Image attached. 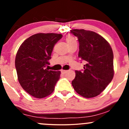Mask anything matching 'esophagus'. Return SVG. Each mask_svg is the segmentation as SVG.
Segmentation results:
<instances>
[{
    "mask_svg": "<svg viewBox=\"0 0 129 129\" xmlns=\"http://www.w3.org/2000/svg\"><path fill=\"white\" fill-rule=\"evenodd\" d=\"M67 72V70H62L61 73L62 74H66Z\"/></svg>",
    "mask_w": 129,
    "mask_h": 129,
    "instance_id": "esophagus-1",
    "label": "esophagus"
}]
</instances>
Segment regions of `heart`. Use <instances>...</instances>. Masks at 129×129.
<instances>
[{"label":"heart","mask_w":129,"mask_h":129,"mask_svg":"<svg viewBox=\"0 0 129 129\" xmlns=\"http://www.w3.org/2000/svg\"><path fill=\"white\" fill-rule=\"evenodd\" d=\"M66 41H67V44H70V43L74 42V41H76V40H75L74 37L69 35V36H68L67 37Z\"/></svg>","instance_id":"1"}]
</instances>
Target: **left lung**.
<instances>
[{"mask_svg": "<svg viewBox=\"0 0 129 129\" xmlns=\"http://www.w3.org/2000/svg\"><path fill=\"white\" fill-rule=\"evenodd\" d=\"M79 44L78 57L85 62L84 70L75 71L72 82L74 89L82 96L99 95L113 78V53L110 44L96 33L85 29H72Z\"/></svg>", "mask_w": 129, "mask_h": 129, "instance_id": "8db88e82", "label": "left lung"}]
</instances>
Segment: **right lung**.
Segmentation results:
<instances>
[{
    "label": "right lung",
    "mask_w": 129,
    "mask_h": 129,
    "mask_svg": "<svg viewBox=\"0 0 129 129\" xmlns=\"http://www.w3.org/2000/svg\"><path fill=\"white\" fill-rule=\"evenodd\" d=\"M62 35L38 33L30 36L19 47L15 59L18 81L30 95L43 98L52 93L59 79L60 71L48 70L54 46Z\"/></svg>",
    "instance_id": "add662e5"
}]
</instances>
